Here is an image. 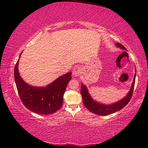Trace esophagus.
<instances>
[{"instance_id": "obj_1", "label": "esophagus", "mask_w": 148, "mask_h": 148, "mask_svg": "<svg viewBox=\"0 0 148 148\" xmlns=\"http://www.w3.org/2000/svg\"><path fill=\"white\" fill-rule=\"evenodd\" d=\"M80 73H81V69H80L79 66L74 67V68L73 69V71H72V74H73V76H79Z\"/></svg>"}]
</instances>
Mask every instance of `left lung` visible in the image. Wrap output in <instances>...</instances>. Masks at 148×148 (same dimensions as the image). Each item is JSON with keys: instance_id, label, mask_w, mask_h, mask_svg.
<instances>
[{"instance_id": "8db88e82", "label": "left lung", "mask_w": 148, "mask_h": 148, "mask_svg": "<svg viewBox=\"0 0 148 148\" xmlns=\"http://www.w3.org/2000/svg\"><path fill=\"white\" fill-rule=\"evenodd\" d=\"M116 46L117 47H119L120 48H122L125 50L127 49L120 43H117ZM135 77H136V75H135L134 77V81L132 82L131 90H130V91L129 92L128 95H127L124 99L121 100V101L116 102V103L110 105L101 104L94 101L93 100L91 99V97H90L89 94L88 93V91H87L86 87L85 86H83V84H82L81 95L82 96V99H83V103L84 104V106H86L90 112H91L95 114L100 115V116H107V115L113 114L114 112L119 111V110L122 109L123 108L126 106V105L129 103L130 100L131 99L132 93H133L134 91Z\"/></svg>"}]
</instances>
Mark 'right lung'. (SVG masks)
Listing matches in <instances>:
<instances>
[{
	"label": "right lung",
	"instance_id": "right-lung-1",
	"mask_svg": "<svg viewBox=\"0 0 148 148\" xmlns=\"http://www.w3.org/2000/svg\"><path fill=\"white\" fill-rule=\"evenodd\" d=\"M18 61L14 68V78L21 101L27 109L36 114L48 115L55 113L62 105L63 95L71 79L69 72L46 87L31 86L25 82L18 72Z\"/></svg>",
	"mask_w": 148,
	"mask_h": 148
}]
</instances>
